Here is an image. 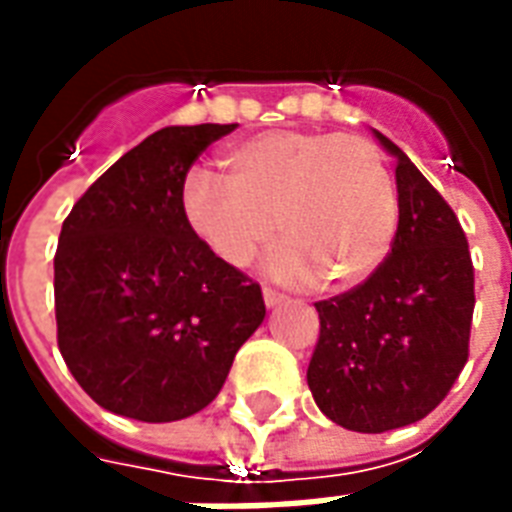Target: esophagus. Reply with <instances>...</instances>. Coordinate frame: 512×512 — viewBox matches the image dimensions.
<instances>
[{
	"mask_svg": "<svg viewBox=\"0 0 512 512\" xmlns=\"http://www.w3.org/2000/svg\"><path fill=\"white\" fill-rule=\"evenodd\" d=\"M263 301H266L268 310H274V307H279V304H285L288 296H282V293H277V290H271V288H263Z\"/></svg>",
	"mask_w": 512,
	"mask_h": 512,
	"instance_id": "1",
	"label": "esophagus"
}]
</instances>
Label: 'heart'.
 Listing matches in <instances>:
<instances>
[{
  "label": "heart",
  "mask_w": 512,
  "mask_h": 512,
  "mask_svg": "<svg viewBox=\"0 0 512 512\" xmlns=\"http://www.w3.org/2000/svg\"><path fill=\"white\" fill-rule=\"evenodd\" d=\"M224 178L191 172L180 213L213 257L246 268L279 233L290 244L271 274L323 288L365 282L397 233V189L384 156L365 136L277 128L222 150Z\"/></svg>",
  "instance_id": "1"
}]
</instances>
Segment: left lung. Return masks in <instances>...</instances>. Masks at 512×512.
Instances as JSON below:
<instances>
[{"instance_id":"1","label":"left lung","mask_w":512,"mask_h":512,"mask_svg":"<svg viewBox=\"0 0 512 512\" xmlns=\"http://www.w3.org/2000/svg\"><path fill=\"white\" fill-rule=\"evenodd\" d=\"M392 252L343 296L318 301L321 337L307 384L326 417L356 433H384L428 417L469 356L474 268L458 216L400 147Z\"/></svg>"}]
</instances>
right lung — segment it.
<instances>
[{"label":"right lung","mask_w":512,"mask_h":512,"mask_svg":"<svg viewBox=\"0 0 512 512\" xmlns=\"http://www.w3.org/2000/svg\"><path fill=\"white\" fill-rule=\"evenodd\" d=\"M235 123L167 126L120 156L62 222L57 343L95 403L175 422L219 395L266 318L260 285L213 257L180 213V186Z\"/></svg>","instance_id":"1"}]
</instances>
